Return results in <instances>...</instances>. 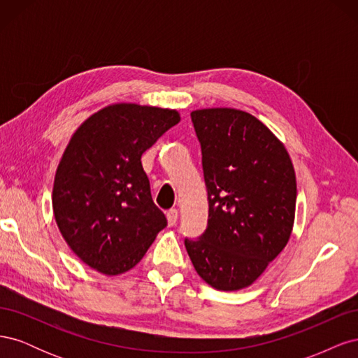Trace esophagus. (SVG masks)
<instances>
[{"instance_id": "obj_1", "label": "esophagus", "mask_w": 358, "mask_h": 358, "mask_svg": "<svg viewBox=\"0 0 358 358\" xmlns=\"http://www.w3.org/2000/svg\"><path fill=\"white\" fill-rule=\"evenodd\" d=\"M176 221H178V210L176 209H170L167 212V224L170 227H173V225L176 224Z\"/></svg>"}]
</instances>
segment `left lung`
<instances>
[{"instance_id":"1","label":"left lung","mask_w":358,"mask_h":358,"mask_svg":"<svg viewBox=\"0 0 358 358\" xmlns=\"http://www.w3.org/2000/svg\"><path fill=\"white\" fill-rule=\"evenodd\" d=\"M201 145L208 229L185 241L194 268L220 291H239L287 246L296 218V171L284 143L251 113L191 112Z\"/></svg>"}]
</instances>
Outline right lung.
Listing matches in <instances>:
<instances>
[{"mask_svg":"<svg viewBox=\"0 0 358 358\" xmlns=\"http://www.w3.org/2000/svg\"><path fill=\"white\" fill-rule=\"evenodd\" d=\"M179 121L176 109L115 103L71 136L57 167L52 209L64 241L99 273L131 270L167 225L142 155Z\"/></svg>","mask_w":358,"mask_h":358,"instance_id":"right-lung-1","label":"right lung"}]
</instances>
